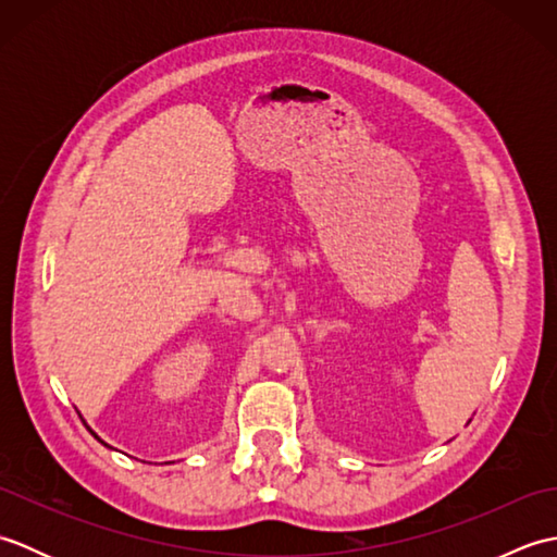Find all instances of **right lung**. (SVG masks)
Here are the masks:
<instances>
[{"label": "right lung", "instance_id": "right-lung-1", "mask_svg": "<svg viewBox=\"0 0 557 557\" xmlns=\"http://www.w3.org/2000/svg\"><path fill=\"white\" fill-rule=\"evenodd\" d=\"M83 423H86V421H83ZM86 429H88V431H90L92 435H96V431H92V429H90V425H86ZM96 437H98V435H96ZM98 441H100V437H98ZM100 443H102V441H100ZM102 445H108V443H102ZM108 447H110V445H108Z\"/></svg>", "mask_w": 557, "mask_h": 557}]
</instances>
